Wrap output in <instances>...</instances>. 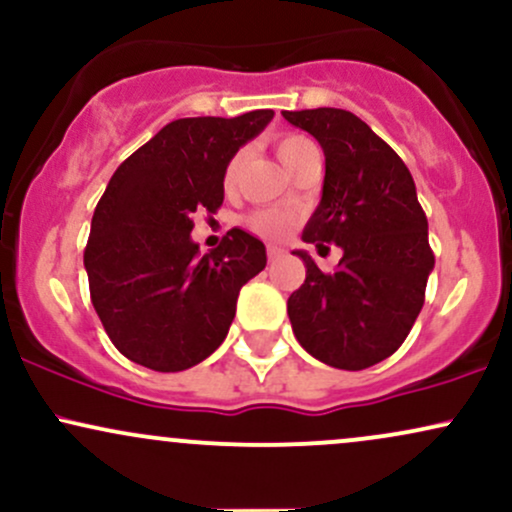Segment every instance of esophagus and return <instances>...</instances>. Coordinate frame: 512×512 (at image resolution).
Wrapping results in <instances>:
<instances>
[{
	"label": "esophagus",
	"instance_id": "1",
	"mask_svg": "<svg viewBox=\"0 0 512 512\" xmlns=\"http://www.w3.org/2000/svg\"><path fill=\"white\" fill-rule=\"evenodd\" d=\"M267 257H269V262L281 260V257H284V250L276 248V245H269V248H267Z\"/></svg>",
	"mask_w": 512,
	"mask_h": 512
}]
</instances>
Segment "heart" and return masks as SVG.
Masks as SVG:
<instances>
[{
  "label": "heart",
  "mask_w": 512,
  "mask_h": 512,
  "mask_svg": "<svg viewBox=\"0 0 512 512\" xmlns=\"http://www.w3.org/2000/svg\"><path fill=\"white\" fill-rule=\"evenodd\" d=\"M320 154L317 144L313 139H308L305 134H284V137L276 139V156L284 163L286 170H296L308 156ZM243 161L245 154L238 151L228 158L226 168H223V190L233 192L240 182V173H243ZM296 226V214L286 209H260L255 214L248 216V228L257 236L269 238V240H281L286 238Z\"/></svg>",
  "instance_id": "obj_1"
}]
</instances>
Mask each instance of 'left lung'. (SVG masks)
I'll return each instance as SVG.
<instances>
[{"instance_id":"left-lung-1","label":"left lung","mask_w":512,"mask_h":512,"mask_svg":"<svg viewBox=\"0 0 512 512\" xmlns=\"http://www.w3.org/2000/svg\"><path fill=\"white\" fill-rule=\"evenodd\" d=\"M284 117L325 151L322 199L303 240L344 250L332 274L308 252H293L305 264V281L286 303L293 334L327 366L370 368L407 339L436 264L414 178L392 146L349 110H284Z\"/></svg>"}]
</instances>
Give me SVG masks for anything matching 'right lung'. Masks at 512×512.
Returning a JSON list of instances; mask_svg holds the SVG:
<instances>
[{
  "label": "right lung",
  "instance_id": "right-lung-1",
  "mask_svg": "<svg viewBox=\"0 0 512 512\" xmlns=\"http://www.w3.org/2000/svg\"><path fill=\"white\" fill-rule=\"evenodd\" d=\"M274 110L182 117L120 163L84 250L91 303L122 356L178 373L214 354L238 293L267 264L262 240L231 228L216 250L192 243L197 211L223 204V168Z\"/></svg>",
  "mask_w": 512,
  "mask_h": 512
}]
</instances>
